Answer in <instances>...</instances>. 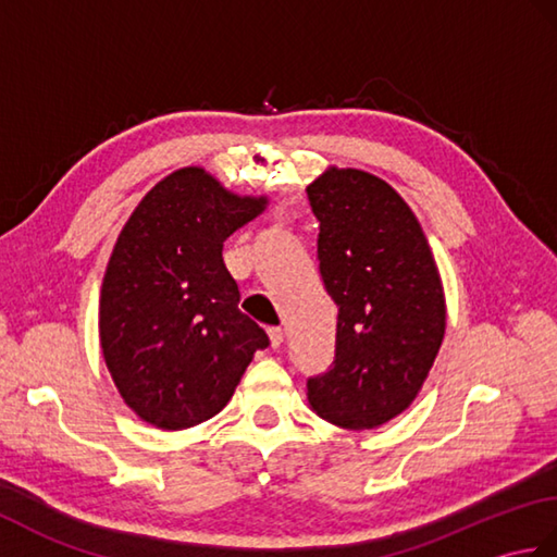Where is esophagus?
<instances>
[{"label": "esophagus", "instance_id": "esophagus-1", "mask_svg": "<svg viewBox=\"0 0 557 557\" xmlns=\"http://www.w3.org/2000/svg\"><path fill=\"white\" fill-rule=\"evenodd\" d=\"M268 337H270V345L277 349L282 345V339H285V333H282V327H268Z\"/></svg>", "mask_w": 557, "mask_h": 557}]
</instances>
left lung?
I'll list each match as a JSON object with an SVG mask.
<instances>
[{
	"label": "left lung",
	"mask_w": 557,
	"mask_h": 557,
	"mask_svg": "<svg viewBox=\"0 0 557 557\" xmlns=\"http://www.w3.org/2000/svg\"><path fill=\"white\" fill-rule=\"evenodd\" d=\"M306 194L337 304L335 359L306 381L309 405L342 429H375L409 407L441 349V275L419 220L383 180L330 170Z\"/></svg>",
	"instance_id": "8db88e82"
}]
</instances>
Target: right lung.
<instances>
[{"label": "right lung", "mask_w": 557, "mask_h": 557, "mask_svg": "<svg viewBox=\"0 0 557 557\" xmlns=\"http://www.w3.org/2000/svg\"><path fill=\"white\" fill-rule=\"evenodd\" d=\"M265 206L198 168L170 174L140 200L114 244L100 294V342L124 401L182 431L227 405L265 330L239 311L222 244Z\"/></svg>", "instance_id": "1"}]
</instances>
